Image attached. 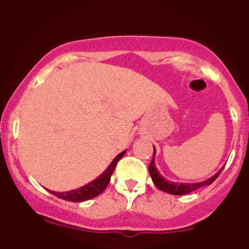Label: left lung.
Instances as JSON below:
<instances>
[{
    "instance_id": "1",
    "label": "left lung",
    "mask_w": 249,
    "mask_h": 249,
    "mask_svg": "<svg viewBox=\"0 0 249 249\" xmlns=\"http://www.w3.org/2000/svg\"><path fill=\"white\" fill-rule=\"evenodd\" d=\"M155 155H156V150L155 147H154V154H153V159L152 162H150L149 168H148V171H149L150 177H152V180L155 186L161 190L165 193L172 194V195H185L188 193H192L193 191H196L197 188L200 187H206L209 186L210 184H213V181L216 180V178L221 175L223 168L218 170V172H216L213 177H210L206 180L200 181V182H175V181H170L168 179H165L163 176L160 174V171L156 168L155 164Z\"/></svg>"
}]
</instances>
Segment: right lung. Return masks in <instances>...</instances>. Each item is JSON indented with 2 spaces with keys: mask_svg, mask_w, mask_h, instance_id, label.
Here are the masks:
<instances>
[{
  "mask_svg": "<svg viewBox=\"0 0 249 249\" xmlns=\"http://www.w3.org/2000/svg\"><path fill=\"white\" fill-rule=\"evenodd\" d=\"M125 153H126V150H123L122 153H119L118 155L112 160V162L110 163L108 168H107L99 177H96L94 180L84 185V186L68 192H54L49 190L47 191H49L52 194L56 195L59 199L71 201V202H83V201L93 199V197L101 194L102 192L106 190L107 186H108L110 178H111V176L115 171L116 165H117V162L125 155Z\"/></svg>",
  "mask_w": 249,
  "mask_h": 249,
  "instance_id": "add662e5",
  "label": "right lung"
}]
</instances>
